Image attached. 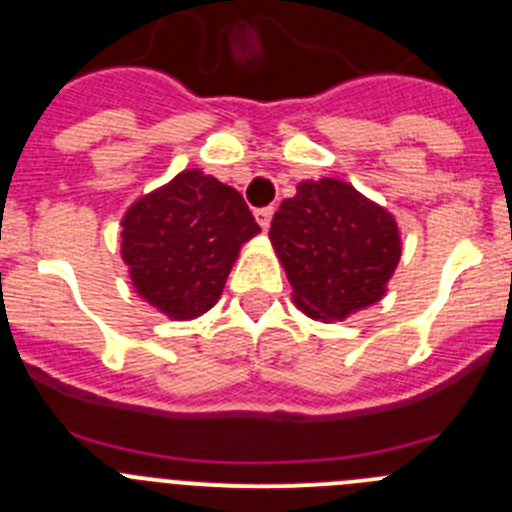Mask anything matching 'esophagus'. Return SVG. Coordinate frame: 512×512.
<instances>
[{
    "label": "esophagus",
    "mask_w": 512,
    "mask_h": 512,
    "mask_svg": "<svg viewBox=\"0 0 512 512\" xmlns=\"http://www.w3.org/2000/svg\"><path fill=\"white\" fill-rule=\"evenodd\" d=\"M253 215H256V220H259L261 228H264V231H269L271 218H274V208H271V205H269V208H259Z\"/></svg>",
    "instance_id": "1"
}]
</instances>
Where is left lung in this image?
I'll return each mask as SVG.
<instances>
[{
  "label": "left lung",
  "instance_id": "obj_1",
  "mask_svg": "<svg viewBox=\"0 0 512 512\" xmlns=\"http://www.w3.org/2000/svg\"><path fill=\"white\" fill-rule=\"evenodd\" d=\"M269 238L297 307L325 322L378 302L401 259L393 215L332 177L302 182L276 210Z\"/></svg>",
  "mask_w": 512,
  "mask_h": 512
}]
</instances>
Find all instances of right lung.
Returning a JSON list of instances; mask_svg holds the SVG:
<instances>
[{
  "label": "right lung",
  "instance_id": "obj_1",
  "mask_svg": "<svg viewBox=\"0 0 512 512\" xmlns=\"http://www.w3.org/2000/svg\"><path fill=\"white\" fill-rule=\"evenodd\" d=\"M121 228V256L139 297L175 320L218 302L238 248L261 231L241 192L200 170L137 200Z\"/></svg>",
  "mask_w": 512,
  "mask_h": 512
}]
</instances>
